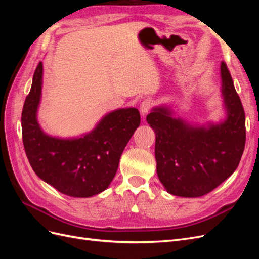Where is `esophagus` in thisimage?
<instances>
[{
	"label": "esophagus",
	"instance_id": "1",
	"mask_svg": "<svg viewBox=\"0 0 259 259\" xmlns=\"http://www.w3.org/2000/svg\"><path fill=\"white\" fill-rule=\"evenodd\" d=\"M152 106H153V101H151L150 99H145L143 103L140 104V107H139V110L142 115H146L149 111H150Z\"/></svg>",
	"mask_w": 259,
	"mask_h": 259
}]
</instances>
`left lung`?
Masks as SVG:
<instances>
[{
  "instance_id": "obj_1",
  "label": "left lung",
  "mask_w": 259,
  "mask_h": 259,
  "mask_svg": "<svg viewBox=\"0 0 259 259\" xmlns=\"http://www.w3.org/2000/svg\"><path fill=\"white\" fill-rule=\"evenodd\" d=\"M226 119L191 124L175 117L170 107H154L147 122L155 133L156 173L166 191L184 198L202 197L237 169L244 150L245 114L226 64H221Z\"/></svg>"
}]
</instances>
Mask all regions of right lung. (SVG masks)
Instances as JSON below:
<instances>
[{
    "label": "right lung",
    "instance_id": "add662e5",
    "mask_svg": "<svg viewBox=\"0 0 259 259\" xmlns=\"http://www.w3.org/2000/svg\"><path fill=\"white\" fill-rule=\"evenodd\" d=\"M43 64L37 65L21 113L22 142L34 173L55 189L73 198L105 191L113 180L120 158L140 124L136 108L107 113L93 131L80 137L48 135L37 122Z\"/></svg>",
    "mask_w": 259,
    "mask_h": 259
}]
</instances>
